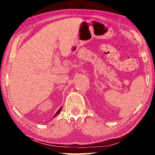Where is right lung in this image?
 Returning a JSON list of instances; mask_svg holds the SVG:
<instances>
[{"mask_svg":"<svg viewBox=\"0 0 155 155\" xmlns=\"http://www.w3.org/2000/svg\"><path fill=\"white\" fill-rule=\"evenodd\" d=\"M61 109H62V107H61V108H60V109H59L58 110V111H57V113H56V114H54V117H53V118H54V117H56V116H57V115H58V114H59V113H60V111H61Z\"/></svg>","mask_w":155,"mask_h":155,"instance_id":"right-lung-1","label":"right lung"}]
</instances>
